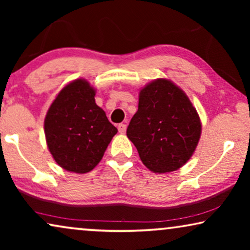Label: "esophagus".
Returning <instances> with one entry per match:
<instances>
[{"instance_id": "esophagus-1", "label": "esophagus", "mask_w": 250, "mask_h": 250, "mask_svg": "<svg viewBox=\"0 0 250 250\" xmlns=\"http://www.w3.org/2000/svg\"><path fill=\"white\" fill-rule=\"evenodd\" d=\"M126 127H127V126H126V124H119L118 125V131H119V133H122V134H124V133L126 132Z\"/></svg>"}]
</instances>
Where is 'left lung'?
Masks as SVG:
<instances>
[{
    "label": "left lung",
    "instance_id": "8db88e82",
    "mask_svg": "<svg viewBox=\"0 0 250 250\" xmlns=\"http://www.w3.org/2000/svg\"><path fill=\"white\" fill-rule=\"evenodd\" d=\"M201 123L187 94L168 80L140 91L139 108L126 131L142 163L155 173L182 167L199 141Z\"/></svg>",
    "mask_w": 250,
    "mask_h": 250
}]
</instances>
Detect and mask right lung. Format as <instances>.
I'll list each match as a JSON object with an SVG mask.
<instances>
[{
    "label": "right lung",
    "mask_w": 250,
    "mask_h": 250,
    "mask_svg": "<svg viewBox=\"0 0 250 250\" xmlns=\"http://www.w3.org/2000/svg\"><path fill=\"white\" fill-rule=\"evenodd\" d=\"M94 95L88 82H71L58 94L44 121L51 155L69 172L83 174L93 169L117 133L95 104Z\"/></svg>",
    "instance_id": "obj_1"
}]
</instances>
